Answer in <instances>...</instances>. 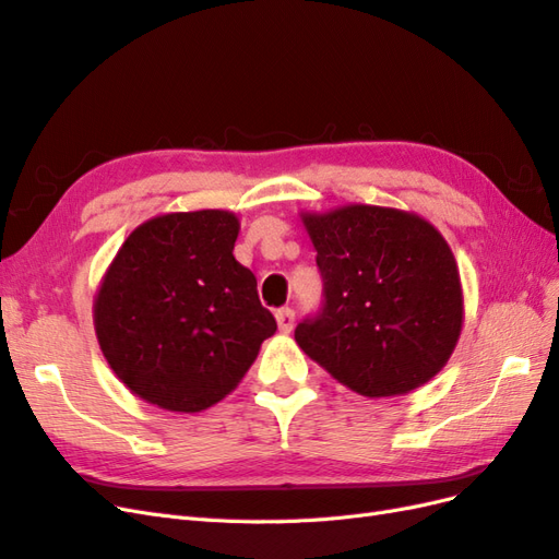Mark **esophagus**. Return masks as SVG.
I'll return each instance as SVG.
<instances>
[{
	"mask_svg": "<svg viewBox=\"0 0 559 559\" xmlns=\"http://www.w3.org/2000/svg\"><path fill=\"white\" fill-rule=\"evenodd\" d=\"M275 319H277V326L282 333H292L294 329V321H296V312L292 308H282L275 312Z\"/></svg>",
	"mask_w": 559,
	"mask_h": 559,
	"instance_id": "obj_1",
	"label": "esophagus"
}]
</instances>
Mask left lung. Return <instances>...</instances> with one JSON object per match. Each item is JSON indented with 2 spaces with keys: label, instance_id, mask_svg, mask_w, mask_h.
<instances>
[{
  "label": "left lung",
  "instance_id": "1",
  "mask_svg": "<svg viewBox=\"0 0 559 559\" xmlns=\"http://www.w3.org/2000/svg\"><path fill=\"white\" fill-rule=\"evenodd\" d=\"M321 308L298 347L357 394H408L445 366L462 331V284L443 235L408 212L349 205L306 214Z\"/></svg>",
  "mask_w": 559,
  "mask_h": 559
}]
</instances>
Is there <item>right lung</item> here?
Here are the masks:
<instances>
[{
    "label": "right lung",
    "instance_id": "1",
    "mask_svg": "<svg viewBox=\"0 0 559 559\" xmlns=\"http://www.w3.org/2000/svg\"><path fill=\"white\" fill-rule=\"evenodd\" d=\"M238 216L200 210L156 216L130 233L95 298V331L132 394L200 413L245 378L277 331L257 277L233 257Z\"/></svg>",
    "mask_w": 559,
    "mask_h": 559
}]
</instances>
